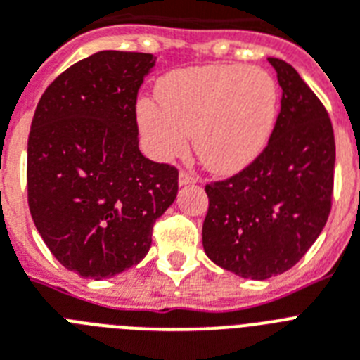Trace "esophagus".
Wrapping results in <instances>:
<instances>
[{"instance_id":"esophagus-1","label":"esophagus","mask_w":360,"mask_h":360,"mask_svg":"<svg viewBox=\"0 0 360 360\" xmlns=\"http://www.w3.org/2000/svg\"><path fill=\"white\" fill-rule=\"evenodd\" d=\"M178 182H180V186H189V184L197 182V176L193 173H187V171H180V174H178Z\"/></svg>"}]
</instances>
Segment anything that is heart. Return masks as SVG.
Instances as JSON below:
<instances>
[{
	"instance_id": "1",
	"label": "heart",
	"mask_w": 360,
	"mask_h": 360,
	"mask_svg": "<svg viewBox=\"0 0 360 360\" xmlns=\"http://www.w3.org/2000/svg\"><path fill=\"white\" fill-rule=\"evenodd\" d=\"M158 101L138 105V127L148 153L173 160L195 153L206 169L231 174L248 167L269 145L278 123L281 91L266 70L204 66L178 70L158 82Z\"/></svg>"
}]
</instances>
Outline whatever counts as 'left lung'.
Here are the masks:
<instances>
[{
  "label": "left lung",
  "instance_id": "1",
  "mask_svg": "<svg viewBox=\"0 0 360 360\" xmlns=\"http://www.w3.org/2000/svg\"><path fill=\"white\" fill-rule=\"evenodd\" d=\"M269 62L281 110L265 150L236 176L206 186L202 245L221 269L269 280L292 269L328 222L335 136L328 112L290 64Z\"/></svg>",
  "mask_w": 360,
  "mask_h": 360
}]
</instances>
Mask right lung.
<instances>
[{
	"label": "right lung",
	"instance_id": "obj_1",
	"mask_svg": "<svg viewBox=\"0 0 360 360\" xmlns=\"http://www.w3.org/2000/svg\"><path fill=\"white\" fill-rule=\"evenodd\" d=\"M156 58L99 51L40 97L27 143L29 210L60 265L99 281L138 265L178 171L139 150L136 101Z\"/></svg>",
	"mask_w": 360,
	"mask_h": 360
}]
</instances>
